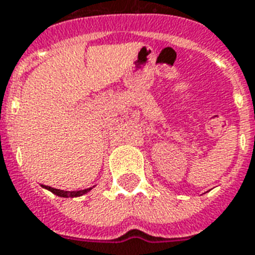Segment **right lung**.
<instances>
[{"instance_id":"right-lung-1","label":"right lung","mask_w":255,"mask_h":255,"mask_svg":"<svg viewBox=\"0 0 255 255\" xmlns=\"http://www.w3.org/2000/svg\"><path fill=\"white\" fill-rule=\"evenodd\" d=\"M43 189H46V190L52 191L53 194L58 195V197H64V198H74V197H81V195L86 194L89 191L92 190L93 187H89V189H84V190H77V191H66V190H61V189H54V187L50 186H45L42 185Z\"/></svg>"}]
</instances>
